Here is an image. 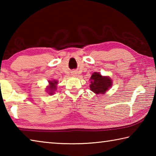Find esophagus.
<instances>
[{
    "label": "esophagus",
    "instance_id": "esophagus-1",
    "mask_svg": "<svg viewBox=\"0 0 156 156\" xmlns=\"http://www.w3.org/2000/svg\"><path fill=\"white\" fill-rule=\"evenodd\" d=\"M76 72H73V73H72V75H73V76H76Z\"/></svg>",
    "mask_w": 156,
    "mask_h": 156
}]
</instances>
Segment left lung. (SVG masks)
Returning <instances> with one entry per match:
<instances>
[{
  "instance_id": "left-lung-1",
  "label": "left lung",
  "mask_w": 156,
  "mask_h": 156,
  "mask_svg": "<svg viewBox=\"0 0 156 156\" xmlns=\"http://www.w3.org/2000/svg\"><path fill=\"white\" fill-rule=\"evenodd\" d=\"M90 89L96 94H105L112 86V82L110 78L102 76L99 73L94 72L91 77Z\"/></svg>"
}]
</instances>
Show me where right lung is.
I'll return each mask as SVG.
<instances>
[{"label":"right lung","instance_id":"obj_1","mask_svg":"<svg viewBox=\"0 0 156 156\" xmlns=\"http://www.w3.org/2000/svg\"><path fill=\"white\" fill-rule=\"evenodd\" d=\"M49 84L50 85L48 87V88H47V91H48L49 94H54V91H55L56 89V84L58 83V82L56 80H53V81H49Z\"/></svg>","mask_w":156,"mask_h":156}]
</instances>
